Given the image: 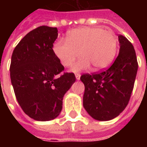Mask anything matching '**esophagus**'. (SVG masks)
I'll list each match as a JSON object with an SVG mask.
<instances>
[{
  "label": "esophagus",
  "instance_id": "obj_1",
  "mask_svg": "<svg viewBox=\"0 0 147 147\" xmlns=\"http://www.w3.org/2000/svg\"><path fill=\"white\" fill-rule=\"evenodd\" d=\"M76 78L77 80H80V74H79V73L76 74Z\"/></svg>",
  "mask_w": 147,
  "mask_h": 147
}]
</instances>
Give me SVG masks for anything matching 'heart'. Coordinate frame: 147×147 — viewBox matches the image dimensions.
<instances>
[{
    "label": "heart",
    "mask_w": 147,
    "mask_h": 147,
    "mask_svg": "<svg viewBox=\"0 0 147 147\" xmlns=\"http://www.w3.org/2000/svg\"><path fill=\"white\" fill-rule=\"evenodd\" d=\"M117 38L110 30L101 27H80L67 32L66 42L59 40L54 43L53 50L65 67L73 64L72 71L87 69L90 67L96 71L102 70L113 61L117 53Z\"/></svg>",
    "instance_id": "heart-1"
}]
</instances>
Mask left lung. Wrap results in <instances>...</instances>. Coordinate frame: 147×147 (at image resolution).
I'll list each match as a JSON object with an SVG mask.
<instances>
[{"instance_id": "1", "label": "left lung", "mask_w": 147, "mask_h": 147, "mask_svg": "<svg viewBox=\"0 0 147 147\" xmlns=\"http://www.w3.org/2000/svg\"><path fill=\"white\" fill-rule=\"evenodd\" d=\"M118 38L120 50L113 64L102 72L80 77L85 86L83 107L90 117L100 121L113 120L126 108L138 71L132 44L123 35Z\"/></svg>"}]
</instances>
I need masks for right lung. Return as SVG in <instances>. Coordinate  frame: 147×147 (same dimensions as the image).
Wrapping results in <instances>:
<instances>
[{
	"instance_id": "right-lung-1",
	"label": "right lung",
	"mask_w": 147,
	"mask_h": 147,
	"mask_svg": "<svg viewBox=\"0 0 147 147\" xmlns=\"http://www.w3.org/2000/svg\"><path fill=\"white\" fill-rule=\"evenodd\" d=\"M57 27L41 26L19 42L12 53L10 77L17 102L27 116L48 121L59 116L65 93L76 82L74 73L64 72L53 46Z\"/></svg>"
}]
</instances>
